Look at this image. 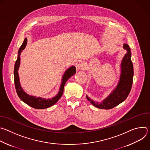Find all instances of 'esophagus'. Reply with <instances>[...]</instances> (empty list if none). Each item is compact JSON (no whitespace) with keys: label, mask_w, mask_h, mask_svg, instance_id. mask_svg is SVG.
Masks as SVG:
<instances>
[{"label":"esophagus","mask_w":150,"mask_h":150,"mask_svg":"<svg viewBox=\"0 0 150 150\" xmlns=\"http://www.w3.org/2000/svg\"><path fill=\"white\" fill-rule=\"evenodd\" d=\"M84 63L82 60H78L75 63V67L78 69H81L84 68Z\"/></svg>","instance_id":"34e87169"}]
</instances>
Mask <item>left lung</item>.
Returning a JSON list of instances; mask_svg holds the SVG:
<instances>
[{
	"mask_svg": "<svg viewBox=\"0 0 150 150\" xmlns=\"http://www.w3.org/2000/svg\"><path fill=\"white\" fill-rule=\"evenodd\" d=\"M127 53L125 54L121 63V74L119 81L115 90L101 103L94 101L86 96L87 98L96 108L101 109H110L122 103L129 95L133 82L134 67L131 60V49L127 45H123Z\"/></svg>",
	"mask_w": 150,
	"mask_h": 150,
	"instance_id": "8db88e82",
	"label": "left lung"
}]
</instances>
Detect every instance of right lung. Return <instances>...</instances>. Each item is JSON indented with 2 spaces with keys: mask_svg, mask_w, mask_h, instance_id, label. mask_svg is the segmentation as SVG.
Masks as SVG:
<instances>
[{
  "mask_svg": "<svg viewBox=\"0 0 150 150\" xmlns=\"http://www.w3.org/2000/svg\"><path fill=\"white\" fill-rule=\"evenodd\" d=\"M27 44V38H25L22 45L21 46L19 50H18V58L16 60L14 67V82H15V89L17 93V94L19 98L24 101L25 103L28 104V105L32 107L34 109H46L51 107L52 105H54L59 99L62 97L63 93V88L65 84L67 81L69 79V78L74 75L76 73V68L75 67L72 66L68 68L63 74L62 79V83L60 85V88L59 89V91L57 94L52 98H42L41 97H36L34 96H31L27 94L21 87L20 82H19V78L18 75V69L20 65V55L24 49L25 48Z\"/></svg>",
  "mask_w": 150,
  "mask_h": 150,
  "instance_id": "add662e5",
  "label": "right lung"
}]
</instances>
